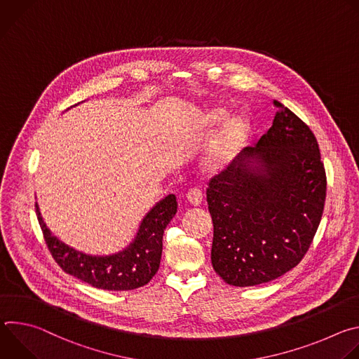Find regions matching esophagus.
I'll list each match as a JSON object with an SVG mask.
<instances>
[{"mask_svg": "<svg viewBox=\"0 0 359 359\" xmlns=\"http://www.w3.org/2000/svg\"><path fill=\"white\" fill-rule=\"evenodd\" d=\"M186 198L190 204H193V206H200L201 201H203V193L200 191V189L197 187H191L187 194H186Z\"/></svg>", "mask_w": 359, "mask_h": 359, "instance_id": "esophagus-1", "label": "esophagus"}]
</instances>
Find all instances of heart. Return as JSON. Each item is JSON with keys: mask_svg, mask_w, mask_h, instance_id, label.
Listing matches in <instances>:
<instances>
[{"mask_svg": "<svg viewBox=\"0 0 359 359\" xmlns=\"http://www.w3.org/2000/svg\"><path fill=\"white\" fill-rule=\"evenodd\" d=\"M229 118V111L226 108L215 107L208 109L201 115V125L208 129H215ZM250 136V123L241 116L230 118L219 137L210 144L206 158H204V166L210 172H222L229 168L240 150L244 147Z\"/></svg>", "mask_w": 359, "mask_h": 359, "instance_id": "b5f03b06", "label": "heart"}]
</instances>
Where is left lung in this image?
Returning <instances> with one entry per match:
<instances>
[{"label": "left lung", "mask_w": 359, "mask_h": 359, "mask_svg": "<svg viewBox=\"0 0 359 359\" xmlns=\"http://www.w3.org/2000/svg\"><path fill=\"white\" fill-rule=\"evenodd\" d=\"M273 126L209 182L212 264L230 285L273 281L294 269L320 226L327 176L318 142L274 100Z\"/></svg>", "instance_id": "left-lung-1"}]
</instances>
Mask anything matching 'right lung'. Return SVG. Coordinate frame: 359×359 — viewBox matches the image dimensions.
<instances>
[{
    "label": "right lung",
    "instance_id": "1",
    "mask_svg": "<svg viewBox=\"0 0 359 359\" xmlns=\"http://www.w3.org/2000/svg\"><path fill=\"white\" fill-rule=\"evenodd\" d=\"M35 210L45 243L67 274L100 290L128 291L143 287L158 273L163 233L177 212V201L175 194H169L156 203L143 217L135 240L111 255H90L67 245L46 227L38 203Z\"/></svg>",
    "mask_w": 359,
    "mask_h": 359
}]
</instances>
